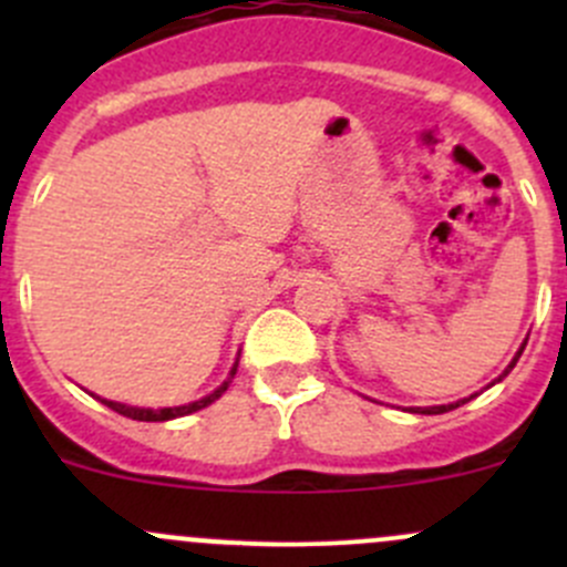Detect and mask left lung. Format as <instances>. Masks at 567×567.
Here are the masks:
<instances>
[{"label": "left lung", "instance_id": "left-lung-1", "mask_svg": "<svg viewBox=\"0 0 567 567\" xmlns=\"http://www.w3.org/2000/svg\"><path fill=\"white\" fill-rule=\"evenodd\" d=\"M524 346H527V342H524ZM522 351H524V348H522ZM522 351H518L516 357H513V362L507 364V370L496 381H502L507 373H511L513 368H516V362H518V357H522ZM496 381H494V384H496ZM472 398H474V394H472ZM472 398H466V400H472ZM466 400H458V403H450V405H431V409H411V411H414V414H444V411H450V409H458V405L466 403Z\"/></svg>", "mask_w": 567, "mask_h": 567}]
</instances>
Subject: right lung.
I'll return each instance as SVG.
<instances>
[{
    "mask_svg": "<svg viewBox=\"0 0 567 567\" xmlns=\"http://www.w3.org/2000/svg\"><path fill=\"white\" fill-rule=\"evenodd\" d=\"M236 370H238V362L233 364L230 379H227L225 384L219 386V390H214L210 394H205V398L194 400V403H186V405H173V409H136V405L114 403V400H104V398H99V400H101V403H104V405H109V409H112V411H117V414L131 416V420H140V422H167V420H175V416L194 414V411L205 409V405H210V403H214V400H219L221 394H225L227 386H230V381H233V375H236Z\"/></svg>",
    "mask_w": 567,
    "mask_h": 567,
    "instance_id": "obj_1",
    "label": "right lung"
}]
</instances>
